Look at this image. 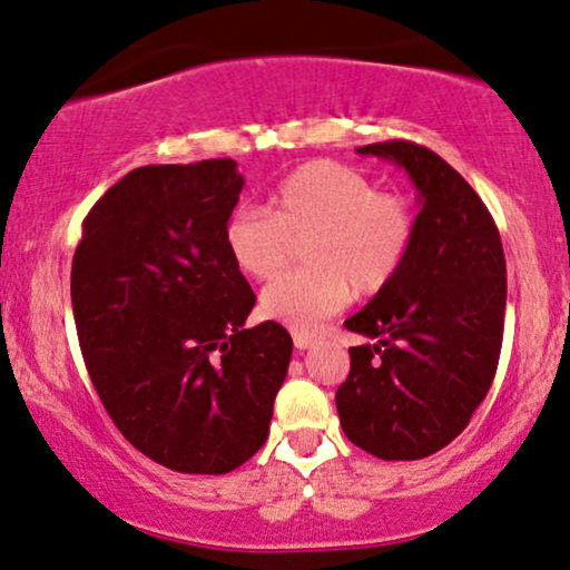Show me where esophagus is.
<instances>
[{
  "mask_svg": "<svg viewBox=\"0 0 570 570\" xmlns=\"http://www.w3.org/2000/svg\"><path fill=\"white\" fill-rule=\"evenodd\" d=\"M313 344H318V336L313 334H294V347L297 350H309Z\"/></svg>",
  "mask_w": 570,
  "mask_h": 570,
  "instance_id": "34e87169",
  "label": "esophagus"
}]
</instances>
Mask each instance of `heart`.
I'll use <instances>...</instances> for the list:
<instances>
[{
    "label": "heart",
    "mask_w": 570,
    "mask_h": 570,
    "mask_svg": "<svg viewBox=\"0 0 570 570\" xmlns=\"http://www.w3.org/2000/svg\"><path fill=\"white\" fill-rule=\"evenodd\" d=\"M226 252L247 278L271 281L302 244L309 271L265 286V318L307 334L347 305L373 297L405 265L415 242V210L397 191H379L365 173L334 160L297 168L273 191L268 210L239 207L223 232Z\"/></svg>",
    "instance_id": "heart-1"
}]
</instances>
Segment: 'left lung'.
<instances>
[{"mask_svg":"<svg viewBox=\"0 0 570 570\" xmlns=\"http://www.w3.org/2000/svg\"><path fill=\"white\" fill-rule=\"evenodd\" d=\"M357 153L405 168L421 213L397 278L344 321L376 344L350 347L338 421L371 455L421 460L468 426L492 386L505 326V252L484 202L436 153L413 141Z\"/></svg>","mask_w":570,"mask_h":570,"instance_id":"1","label":"left lung"}]
</instances>
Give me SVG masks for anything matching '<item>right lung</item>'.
Listing matches in <instances>:
<instances>
[{
    "label": "right lung",
    "mask_w": 570,
    "mask_h": 570,
    "mask_svg": "<svg viewBox=\"0 0 570 570\" xmlns=\"http://www.w3.org/2000/svg\"><path fill=\"white\" fill-rule=\"evenodd\" d=\"M242 186L228 157L144 165L91 207L73 255L91 384L120 434L178 473L247 463L289 371V331L244 328L255 292L223 242Z\"/></svg>",
    "instance_id": "add662e5"
}]
</instances>
